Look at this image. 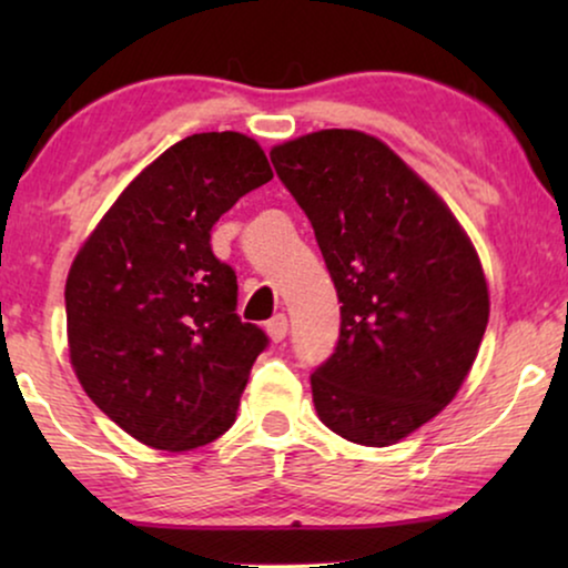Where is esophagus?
<instances>
[{"mask_svg": "<svg viewBox=\"0 0 568 568\" xmlns=\"http://www.w3.org/2000/svg\"><path fill=\"white\" fill-rule=\"evenodd\" d=\"M286 331H290V321H286V315H274L266 323V333L274 344H282V341L286 338Z\"/></svg>", "mask_w": 568, "mask_h": 568, "instance_id": "obj_1", "label": "esophagus"}]
</instances>
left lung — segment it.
<instances>
[{
	"mask_svg": "<svg viewBox=\"0 0 568 568\" xmlns=\"http://www.w3.org/2000/svg\"><path fill=\"white\" fill-rule=\"evenodd\" d=\"M315 230L341 302L333 354L310 375L321 422L393 445L455 398L488 323L478 253L445 201L379 139L323 129L271 150Z\"/></svg>",
	"mask_w": 568,
	"mask_h": 568,
	"instance_id": "8db88e82",
	"label": "left lung"
}]
</instances>
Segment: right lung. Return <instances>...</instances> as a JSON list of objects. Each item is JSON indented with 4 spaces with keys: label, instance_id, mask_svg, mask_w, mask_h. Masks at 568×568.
I'll return each mask as SVG.
<instances>
[{
    "label": "right lung",
    "instance_id": "add662e5",
    "mask_svg": "<svg viewBox=\"0 0 568 568\" xmlns=\"http://www.w3.org/2000/svg\"><path fill=\"white\" fill-rule=\"evenodd\" d=\"M258 142L193 134L131 181L67 276L69 359L103 414L154 449L204 447L235 424L268 336L243 323L212 227L268 183Z\"/></svg>",
    "mask_w": 568,
    "mask_h": 568
}]
</instances>
